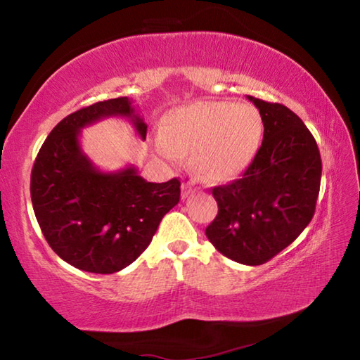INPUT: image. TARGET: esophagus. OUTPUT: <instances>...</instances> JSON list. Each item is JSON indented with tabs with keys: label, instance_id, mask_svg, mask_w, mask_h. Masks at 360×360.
I'll use <instances>...</instances> for the list:
<instances>
[{
	"label": "esophagus",
	"instance_id": "1",
	"mask_svg": "<svg viewBox=\"0 0 360 360\" xmlns=\"http://www.w3.org/2000/svg\"><path fill=\"white\" fill-rule=\"evenodd\" d=\"M182 198H187L188 195H191L193 191H192V187L188 186V184H182Z\"/></svg>",
	"mask_w": 360,
	"mask_h": 360
}]
</instances>
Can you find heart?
Returning <instances> with one entry per match:
<instances>
[{
    "label": "heart",
    "instance_id": "obj_1",
    "mask_svg": "<svg viewBox=\"0 0 360 360\" xmlns=\"http://www.w3.org/2000/svg\"><path fill=\"white\" fill-rule=\"evenodd\" d=\"M260 136L262 117L255 108L203 101L169 114L158 149L173 162L192 152V165L200 178L224 182L248 167Z\"/></svg>",
    "mask_w": 360,
    "mask_h": 360
}]
</instances>
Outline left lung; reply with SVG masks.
Returning <instances> with one entry per match:
<instances>
[{
  "label": "left lung",
  "mask_w": 360,
  "mask_h": 360,
  "mask_svg": "<svg viewBox=\"0 0 360 360\" xmlns=\"http://www.w3.org/2000/svg\"><path fill=\"white\" fill-rule=\"evenodd\" d=\"M264 122V141L240 179L212 188L217 216L205 233L219 252L262 265L311 222L322 163L303 120L279 103L248 95Z\"/></svg>",
  "instance_id": "1"
}]
</instances>
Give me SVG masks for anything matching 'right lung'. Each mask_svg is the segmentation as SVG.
<instances>
[{"instance_id":"right-lung-1","label":"right lung","mask_w":360,"mask_h":360,"mask_svg":"<svg viewBox=\"0 0 360 360\" xmlns=\"http://www.w3.org/2000/svg\"><path fill=\"white\" fill-rule=\"evenodd\" d=\"M108 117H125L141 139L148 125L127 96L98 101L57 124L32 169L34 216L60 259L89 273L111 275L135 262L158 224L181 197L179 179L148 182L130 165L101 172L84 154L81 130Z\"/></svg>"}]
</instances>
